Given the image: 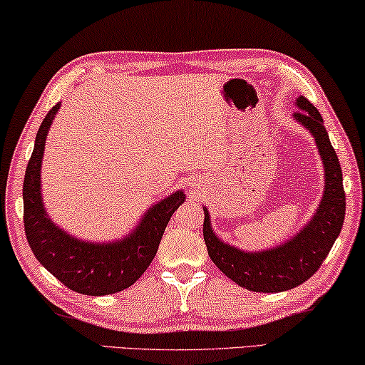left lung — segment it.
I'll list each match as a JSON object with an SVG mask.
<instances>
[{
    "label": "left lung",
    "instance_id": "obj_1",
    "mask_svg": "<svg viewBox=\"0 0 365 365\" xmlns=\"http://www.w3.org/2000/svg\"><path fill=\"white\" fill-rule=\"evenodd\" d=\"M296 106L299 110L294 113V120L315 138L325 169L323 198L304 229L277 247L266 248L263 252H244L224 244L212 232L210 212L203 207V235L207 255L229 279L253 292H282L307 281L331 250L344 222L343 172L336 151L329 143L322 115L304 96L297 97Z\"/></svg>",
    "mask_w": 365,
    "mask_h": 365
}]
</instances>
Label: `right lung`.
Listing matches in <instances>:
<instances>
[{
	"instance_id": "obj_1",
	"label": "right lung",
	"mask_w": 365,
	"mask_h": 365,
	"mask_svg": "<svg viewBox=\"0 0 365 365\" xmlns=\"http://www.w3.org/2000/svg\"><path fill=\"white\" fill-rule=\"evenodd\" d=\"M58 110L60 103L50 110L40 125L26 169L22 198L27 242L40 264L71 291L86 296L120 292L135 284L151 264L172 214L185 201L183 190L149 207L135 230L123 239L101 244L69 235L48 217L40 192L45 141Z\"/></svg>"
}]
</instances>
